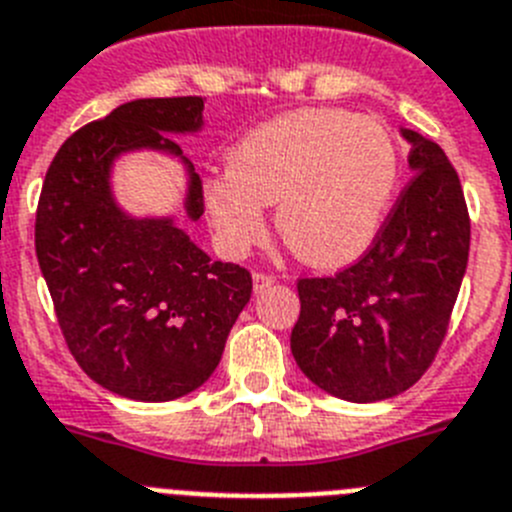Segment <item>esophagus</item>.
<instances>
[{
	"instance_id": "34e87169",
	"label": "esophagus",
	"mask_w": 512,
	"mask_h": 512,
	"mask_svg": "<svg viewBox=\"0 0 512 512\" xmlns=\"http://www.w3.org/2000/svg\"><path fill=\"white\" fill-rule=\"evenodd\" d=\"M252 283H255V290H257V293H262V290L270 288V285L275 283V275L262 273V270H257V273L252 275Z\"/></svg>"
}]
</instances>
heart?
<instances>
[{"label": "heart", "mask_w": 512, "mask_h": 512, "mask_svg": "<svg viewBox=\"0 0 512 512\" xmlns=\"http://www.w3.org/2000/svg\"><path fill=\"white\" fill-rule=\"evenodd\" d=\"M398 147L380 122L339 109H298L260 124L206 186L222 245L245 252L265 229V204L303 262L336 267L380 234L398 186Z\"/></svg>", "instance_id": "obj_1"}]
</instances>
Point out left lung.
Wrapping results in <instances>:
<instances>
[{
  "mask_svg": "<svg viewBox=\"0 0 512 512\" xmlns=\"http://www.w3.org/2000/svg\"><path fill=\"white\" fill-rule=\"evenodd\" d=\"M416 176L370 250L324 278H298L290 349L334 398L375 403L421 380L439 354L469 257L462 183L434 140L403 130Z\"/></svg>",
  "mask_w": 512,
  "mask_h": 512,
  "instance_id": "obj_1",
  "label": "left lung"
}]
</instances>
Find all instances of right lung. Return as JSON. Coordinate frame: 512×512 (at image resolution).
<instances>
[{"mask_svg": "<svg viewBox=\"0 0 512 512\" xmlns=\"http://www.w3.org/2000/svg\"><path fill=\"white\" fill-rule=\"evenodd\" d=\"M201 112V96L127 101L63 142L40 191L35 252L55 319L78 367L122 398L163 403L204 385L250 301V270L214 262L173 219H132L109 191L119 153L181 155L165 132H196ZM188 170L196 222L204 186Z\"/></svg>", "mask_w": 512, "mask_h": 512, "instance_id": "1", "label": "right lung"}]
</instances>
